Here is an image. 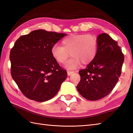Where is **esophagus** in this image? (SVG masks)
Returning <instances> with one entry per match:
<instances>
[{"instance_id":"34e87169","label":"esophagus","mask_w":133,"mask_h":133,"mask_svg":"<svg viewBox=\"0 0 133 133\" xmlns=\"http://www.w3.org/2000/svg\"><path fill=\"white\" fill-rule=\"evenodd\" d=\"M75 72L74 71H71V70H68L67 71V73H68V76H70V75H72V74H74Z\"/></svg>"}]
</instances>
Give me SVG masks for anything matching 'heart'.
<instances>
[{"label": "heart", "instance_id": "heart-1", "mask_svg": "<svg viewBox=\"0 0 133 133\" xmlns=\"http://www.w3.org/2000/svg\"><path fill=\"white\" fill-rule=\"evenodd\" d=\"M62 45L55 44L51 48L53 57L63 63L69 57L64 66L68 69L76 68L82 63L88 64L94 60L97 51V40L95 36L87 34H73L64 38Z\"/></svg>", "mask_w": 133, "mask_h": 133}]
</instances>
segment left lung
<instances>
[{
    "label": "left lung",
    "mask_w": 133,
    "mask_h": 133,
    "mask_svg": "<svg viewBox=\"0 0 133 133\" xmlns=\"http://www.w3.org/2000/svg\"><path fill=\"white\" fill-rule=\"evenodd\" d=\"M97 51L94 60L80 70L77 89L89 101H97L108 95L117 83L122 72L124 55L118 42L109 35L97 37Z\"/></svg>",
    "instance_id": "obj_1"
}]
</instances>
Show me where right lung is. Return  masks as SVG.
I'll list each match as a JSON object with an SVG mask.
<instances>
[{
	"label": "right lung",
	"instance_id": "add662e5",
	"mask_svg": "<svg viewBox=\"0 0 133 133\" xmlns=\"http://www.w3.org/2000/svg\"><path fill=\"white\" fill-rule=\"evenodd\" d=\"M66 34L39 29L21 36L11 49V74L24 95L49 101L58 92L67 72L53 57L51 48Z\"/></svg>",
	"mask_w": 133,
	"mask_h": 133
}]
</instances>
